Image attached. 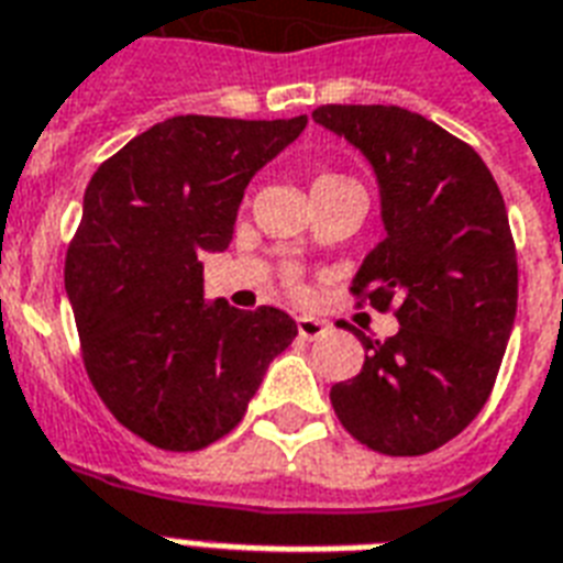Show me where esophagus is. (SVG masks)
Wrapping results in <instances>:
<instances>
[{"instance_id": "34e87169", "label": "esophagus", "mask_w": 563, "mask_h": 563, "mask_svg": "<svg viewBox=\"0 0 563 563\" xmlns=\"http://www.w3.org/2000/svg\"><path fill=\"white\" fill-rule=\"evenodd\" d=\"M297 329H299V338H306V341H314V338L327 335V323L323 320H317L311 314H302L297 317Z\"/></svg>"}]
</instances>
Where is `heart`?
<instances>
[{
  "label": "heart",
  "mask_w": 563,
  "mask_h": 563,
  "mask_svg": "<svg viewBox=\"0 0 563 563\" xmlns=\"http://www.w3.org/2000/svg\"><path fill=\"white\" fill-rule=\"evenodd\" d=\"M346 186H358V184L353 180V177L329 172V175H317L314 177V186H311V192H314V196H327V192H335V189H346Z\"/></svg>",
  "instance_id": "obj_1"
}]
</instances>
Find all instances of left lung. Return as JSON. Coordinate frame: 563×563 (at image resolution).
Masks as SVG:
<instances>
[{
    "mask_svg": "<svg viewBox=\"0 0 563 563\" xmlns=\"http://www.w3.org/2000/svg\"><path fill=\"white\" fill-rule=\"evenodd\" d=\"M377 172L386 240L353 297L395 311L397 335L356 332L365 365L329 391L353 439L418 457L463 433L496 386L517 317V246L498 184L463 139L400 106H317Z\"/></svg>",
    "mask_w": 563,
    "mask_h": 563,
    "instance_id": "1",
    "label": "left lung"
}]
</instances>
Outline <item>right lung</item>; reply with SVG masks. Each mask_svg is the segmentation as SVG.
<instances>
[{
  "label": "right lung",
  "mask_w": 563,
  "mask_h": 563,
  "mask_svg": "<svg viewBox=\"0 0 563 563\" xmlns=\"http://www.w3.org/2000/svg\"><path fill=\"white\" fill-rule=\"evenodd\" d=\"M308 118L175 115L88 180L65 257L82 362L109 412L163 451H201L246 416L294 317L205 302L201 261L234 234L249 180Z\"/></svg>",
  "instance_id": "obj_1"
}]
</instances>
